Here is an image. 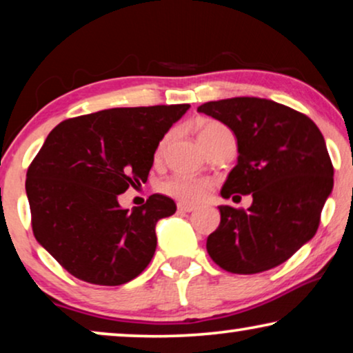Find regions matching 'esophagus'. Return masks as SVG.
Returning <instances> with one entry per match:
<instances>
[{
	"mask_svg": "<svg viewBox=\"0 0 353 353\" xmlns=\"http://www.w3.org/2000/svg\"><path fill=\"white\" fill-rule=\"evenodd\" d=\"M178 210L180 212H192L196 209L194 205H191V204H186V202H178Z\"/></svg>",
	"mask_w": 353,
	"mask_h": 353,
	"instance_id": "esophagus-1",
	"label": "esophagus"
}]
</instances>
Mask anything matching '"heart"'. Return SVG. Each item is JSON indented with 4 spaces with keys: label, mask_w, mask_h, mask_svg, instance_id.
Returning <instances> with one entry per match:
<instances>
[{
    "label": "heart",
    "mask_w": 353,
    "mask_h": 353,
    "mask_svg": "<svg viewBox=\"0 0 353 353\" xmlns=\"http://www.w3.org/2000/svg\"><path fill=\"white\" fill-rule=\"evenodd\" d=\"M231 137V132L225 127L223 123L216 122V120H205V122L201 123L199 132H197V138L202 146H209L216 139ZM170 138V134H167L165 138L159 143L156 157H161L163 152V148ZM161 190L165 192V194L176 197L183 202H199L205 199V196L209 194L210 183L207 180H201V178H186V176H172L162 183Z\"/></svg>",
    "instance_id": "heart-1"
}]
</instances>
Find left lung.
Masks as SVG:
<instances>
[{"label": "left lung", "mask_w": 353, "mask_h": 353, "mask_svg": "<svg viewBox=\"0 0 353 353\" xmlns=\"http://www.w3.org/2000/svg\"><path fill=\"white\" fill-rule=\"evenodd\" d=\"M197 110L225 123L238 141V163L221 197L252 194L248 210L219 207L220 225L207 238V252L230 273L278 267L315 236L332 191L325 138L307 115L272 99L243 96Z\"/></svg>", "instance_id": "left-lung-1"}]
</instances>
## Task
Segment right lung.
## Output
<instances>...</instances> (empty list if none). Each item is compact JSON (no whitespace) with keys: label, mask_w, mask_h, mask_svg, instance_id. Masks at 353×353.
<instances>
[{"label":"right lung","mask_w":353,"mask_h":353,"mask_svg":"<svg viewBox=\"0 0 353 353\" xmlns=\"http://www.w3.org/2000/svg\"><path fill=\"white\" fill-rule=\"evenodd\" d=\"M190 104L115 108L61 122L27 172L26 191L38 243L70 274L101 286L137 278L156 252V225L175 214L152 194L132 210L119 204L146 183L159 143Z\"/></svg>","instance_id":"1"}]
</instances>
